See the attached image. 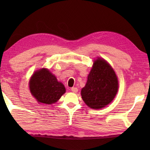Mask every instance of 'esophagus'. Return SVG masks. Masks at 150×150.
I'll return each instance as SVG.
<instances>
[{"instance_id":"obj_1","label":"esophagus","mask_w":150,"mask_h":150,"mask_svg":"<svg viewBox=\"0 0 150 150\" xmlns=\"http://www.w3.org/2000/svg\"><path fill=\"white\" fill-rule=\"evenodd\" d=\"M71 91L73 92V93H77V92L78 91V89H77V88L73 87V88H71Z\"/></svg>"}]
</instances>
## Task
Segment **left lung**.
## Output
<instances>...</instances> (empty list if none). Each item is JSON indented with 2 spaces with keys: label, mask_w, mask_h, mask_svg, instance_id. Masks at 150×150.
Listing matches in <instances>:
<instances>
[{
  "label": "left lung",
  "mask_w": 150,
  "mask_h": 150,
  "mask_svg": "<svg viewBox=\"0 0 150 150\" xmlns=\"http://www.w3.org/2000/svg\"><path fill=\"white\" fill-rule=\"evenodd\" d=\"M118 80L114 70L106 60L94 61L81 95L86 104L93 109H100L110 104L118 91Z\"/></svg>",
  "instance_id": "obj_1"
}]
</instances>
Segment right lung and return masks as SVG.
Listing matches in <instances>:
<instances>
[{
	"mask_svg": "<svg viewBox=\"0 0 150 150\" xmlns=\"http://www.w3.org/2000/svg\"><path fill=\"white\" fill-rule=\"evenodd\" d=\"M30 90L39 103L47 104L56 103L66 91L64 86L45 68L33 75L30 81Z\"/></svg>",
	"mask_w": 150,
	"mask_h": 150,
	"instance_id": "add662e5",
	"label": "right lung"
}]
</instances>
